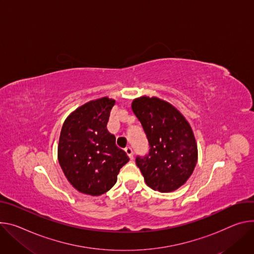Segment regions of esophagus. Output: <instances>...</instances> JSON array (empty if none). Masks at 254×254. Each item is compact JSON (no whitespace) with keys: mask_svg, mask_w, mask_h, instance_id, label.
<instances>
[{"mask_svg":"<svg viewBox=\"0 0 254 254\" xmlns=\"http://www.w3.org/2000/svg\"><path fill=\"white\" fill-rule=\"evenodd\" d=\"M125 151H126V153L127 154V156L129 157V159L131 160V159H132V157H133V156H132V150H131V148L127 147V148H126V149H125Z\"/></svg>","mask_w":254,"mask_h":254,"instance_id":"1","label":"esophagus"}]
</instances>
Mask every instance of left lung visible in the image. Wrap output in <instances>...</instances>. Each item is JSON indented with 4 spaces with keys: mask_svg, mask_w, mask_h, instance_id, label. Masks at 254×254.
Instances as JSON below:
<instances>
[{
    "mask_svg": "<svg viewBox=\"0 0 254 254\" xmlns=\"http://www.w3.org/2000/svg\"><path fill=\"white\" fill-rule=\"evenodd\" d=\"M131 109L147 134L149 154L136 157L146 184L160 192L178 190L191 176L197 162V145L189 122L171 103L141 96Z\"/></svg>",
    "mask_w": 254,
    "mask_h": 254,
    "instance_id": "1",
    "label": "left lung"
}]
</instances>
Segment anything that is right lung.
I'll return each mask as SVG.
<instances>
[{"instance_id":"add662e5","label":"right lung","mask_w":254,"mask_h":254,"mask_svg":"<svg viewBox=\"0 0 254 254\" xmlns=\"http://www.w3.org/2000/svg\"><path fill=\"white\" fill-rule=\"evenodd\" d=\"M114 103L108 97L91 100L74 110L63 125L59 163L68 182L82 193L97 196L108 191L129 160L106 128Z\"/></svg>"}]
</instances>
